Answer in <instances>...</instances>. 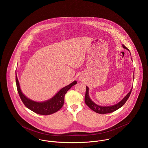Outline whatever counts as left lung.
Returning a JSON list of instances; mask_svg holds the SVG:
<instances>
[{"mask_svg":"<svg viewBox=\"0 0 148 148\" xmlns=\"http://www.w3.org/2000/svg\"><path fill=\"white\" fill-rule=\"evenodd\" d=\"M123 47L124 49L129 50L127 47L123 44ZM133 78L134 79V71ZM86 92H85V104L88 106L92 110L94 111L96 113L99 114H107V113H112L113 112H115V110L119 109L121 106H124V104L126 103L127 100L129 98V97L130 95L132 90L133 88V86L130 90V91L127 94V95L123 99L118 103L111 106H100L97 105L95 104L93 101H92V99L90 98L89 95V88L86 86Z\"/></svg>","mask_w":148,"mask_h":148,"instance_id":"left-lung-1","label":"left lung"}]
</instances>
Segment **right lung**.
<instances>
[{
	"mask_svg": "<svg viewBox=\"0 0 148 148\" xmlns=\"http://www.w3.org/2000/svg\"><path fill=\"white\" fill-rule=\"evenodd\" d=\"M15 80L19 95L21 99V101L25 106L33 112L44 115H47L53 114L60 110L63 106L64 96L65 94L73 85L77 83V81H74L70 84L61 89L51 98L44 101L38 102L27 98L22 92L16 72Z\"/></svg>",
	"mask_w": 148,
	"mask_h": 148,
	"instance_id": "obj_1",
	"label": "right lung"
}]
</instances>
